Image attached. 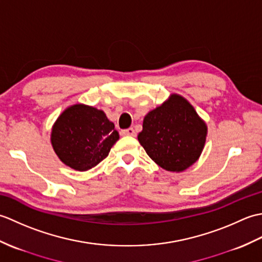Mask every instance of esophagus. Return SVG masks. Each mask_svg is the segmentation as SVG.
<instances>
[{
  "mask_svg": "<svg viewBox=\"0 0 262 262\" xmlns=\"http://www.w3.org/2000/svg\"><path fill=\"white\" fill-rule=\"evenodd\" d=\"M121 135H124V136H135L136 133L134 130V128H127V129L121 130Z\"/></svg>",
  "mask_w": 262,
  "mask_h": 262,
  "instance_id": "esophagus-1",
  "label": "esophagus"
}]
</instances>
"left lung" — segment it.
Masks as SVG:
<instances>
[{
  "mask_svg": "<svg viewBox=\"0 0 262 262\" xmlns=\"http://www.w3.org/2000/svg\"><path fill=\"white\" fill-rule=\"evenodd\" d=\"M207 125L192 104L180 94L168 100L144 117L137 138L147 155L161 168L182 172L202 154Z\"/></svg>",
  "mask_w": 262,
  "mask_h": 262,
  "instance_id": "obj_1",
  "label": "left lung"
}]
</instances>
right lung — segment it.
Instances as JSON below:
<instances>
[{"label": "right lung", "mask_w": 262, "mask_h": 262, "mask_svg": "<svg viewBox=\"0 0 262 262\" xmlns=\"http://www.w3.org/2000/svg\"><path fill=\"white\" fill-rule=\"evenodd\" d=\"M119 133L102 110L76 103L66 108L52 127L51 143L62 162L88 171L108 157Z\"/></svg>", "instance_id": "1"}]
</instances>
